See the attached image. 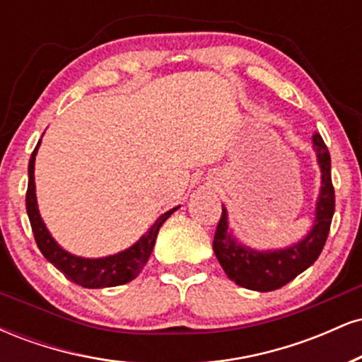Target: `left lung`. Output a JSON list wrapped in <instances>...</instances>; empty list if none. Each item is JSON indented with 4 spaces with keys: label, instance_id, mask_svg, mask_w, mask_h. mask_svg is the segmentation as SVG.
Wrapping results in <instances>:
<instances>
[{
    "label": "left lung",
    "instance_id": "1",
    "mask_svg": "<svg viewBox=\"0 0 362 362\" xmlns=\"http://www.w3.org/2000/svg\"><path fill=\"white\" fill-rule=\"evenodd\" d=\"M313 151L322 173V187L315 207L313 226L300 242L276 250H255L233 235L228 211L223 206L213 248L226 276L242 288L260 293L279 289L313 265L322 253L334 218L335 194L330 177V153L317 132L313 134Z\"/></svg>",
    "mask_w": 362,
    "mask_h": 362
}]
</instances>
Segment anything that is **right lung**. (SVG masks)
Segmentation results:
<instances>
[{
	"label": "right lung",
	"mask_w": 362,
	"mask_h": 362,
	"mask_svg": "<svg viewBox=\"0 0 362 362\" xmlns=\"http://www.w3.org/2000/svg\"><path fill=\"white\" fill-rule=\"evenodd\" d=\"M40 141L32 153L30 161H28V189H27V214L30 219L32 231H34L35 242L39 250L47 259L57 271H61L69 281L76 282L78 286L88 289H102L114 288V286L126 284L138 277L143 271L146 262L151 255L153 247H155L158 231L161 224L172 216L180 206L173 207L161 214L160 218L153 223V226L144 233L134 245L126 248V250L114 253V255L100 257V259H86V257H78L69 253L61 247L56 240L52 238L51 231L45 226L42 216L39 213V204H37L35 195V156L39 151Z\"/></svg>",
	"instance_id": "add662e5"
}]
</instances>
